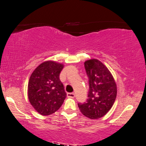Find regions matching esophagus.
Segmentation results:
<instances>
[{
	"mask_svg": "<svg viewBox=\"0 0 146 146\" xmlns=\"http://www.w3.org/2000/svg\"><path fill=\"white\" fill-rule=\"evenodd\" d=\"M67 96L68 98H74V96H75V94L73 92L67 93Z\"/></svg>",
	"mask_w": 146,
	"mask_h": 146,
	"instance_id": "1",
	"label": "esophagus"
}]
</instances>
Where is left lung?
<instances>
[{"mask_svg": "<svg viewBox=\"0 0 146 146\" xmlns=\"http://www.w3.org/2000/svg\"><path fill=\"white\" fill-rule=\"evenodd\" d=\"M84 67L88 78V94L86 102L78 106L85 116L98 119L112 107L117 95L116 84L110 72L100 61L89 60L84 62Z\"/></svg>", "mask_w": 146, "mask_h": 146, "instance_id": "left-lung-1", "label": "left lung"}]
</instances>
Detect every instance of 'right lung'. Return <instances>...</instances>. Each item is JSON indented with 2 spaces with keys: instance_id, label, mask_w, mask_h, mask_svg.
<instances>
[{
  "instance_id": "obj_1",
  "label": "right lung",
  "mask_w": 146,
  "mask_h": 146,
  "mask_svg": "<svg viewBox=\"0 0 146 146\" xmlns=\"http://www.w3.org/2000/svg\"><path fill=\"white\" fill-rule=\"evenodd\" d=\"M64 66L53 61L40 64L30 77L28 96L31 105L41 115L56 111L64 102L66 93L60 80Z\"/></svg>"
}]
</instances>
